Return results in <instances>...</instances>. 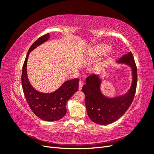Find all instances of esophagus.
<instances>
[{
  "mask_svg": "<svg viewBox=\"0 0 154 154\" xmlns=\"http://www.w3.org/2000/svg\"><path fill=\"white\" fill-rule=\"evenodd\" d=\"M83 85V83L82 82H80V83H79V89L81 90L82 88Z\"/></svg>",
  "mask_w": 154,
  "mask_h": 154,
  "instance_id": "obj_1",
  "label": "esophagus"
}]
</instances>
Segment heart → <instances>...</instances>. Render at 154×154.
<instances>
[{
  "label": "heart",
  "mask_w": 154,
  "mask_h": 154,
  "mask_svg": "<svg viewBox=\"0 0 154 154\" xmlns=\"http://www.w3.org/2000/svg\"><path fill=\"white\" fill-rule=\"evenodd\" d=\"M110 49V47L109 45H103L100 46V47L97 48V53L100 55H103L105 54V53H106L107 52H109Z\"/></svg>",
  "instance_id": "b5f03b06"
}]
</instances>
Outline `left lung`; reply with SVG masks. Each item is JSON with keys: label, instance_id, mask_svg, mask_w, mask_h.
<instances>
[{"label": "left lung", "instance_id": "obj_1", "mask_svg": "<svg viewBox=\"0 0 154 154\" xmlns=\"http://www.w3.org/2000/svg\"><path fill=\"white\" fill-rule=\"evenodd\" d=\"M116 62L128 65L132 69L131 86L125 94L114 97L103 95L100 88L102 79L97 74L88 76L86 84L82 87L87 114L93 122L98 125H108L122 117L132 104L136 93L137 71L132 53L123 55Z\"/></svg>", "mask_w": 154, "mask_h": 154}]
</instances>
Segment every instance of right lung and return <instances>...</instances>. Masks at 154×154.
I'll return each instance as SVG.
<instances>
[{
  "label": "right lung",
  "mask_w": 154,
  "mask_h": 154,
  "mask_svg": "<svg viewBox=\"0 0 154 154\" xmlns=\"http://www.w3.org/2000/svg\"><path fill=\"white\" fill-rule=\"evenodd\" d=\"M49 37V33L40 37L29 49L22 67V85L25 97L32 112L42 120L55 122L66 115L67 101L78 91L79 80L74 78L67 80L57 91L51 93L40 92L31 85L27 74L29 54L32 50L48 41Z\"/></svg>",
  "instance_id": "1"
}]
</instances>
